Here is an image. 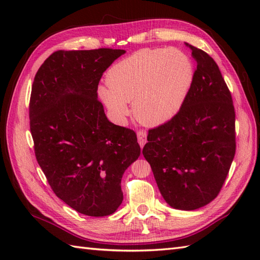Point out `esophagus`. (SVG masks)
<instances>
[{"mask_svg": "<svg viewBox=\"0 0 260 260\" xmlns=\"http://www.w3.org/2000/svg\"><path fill=\"white\" fill-rule=\"evenodd\" d=\"M137 140H139V144L141 147L144 146L146 143V132L143 129L137 131Z\"/></svg>", "mask_w": 260, "mask_h": 260, "instance_id": "esophagus-1", "label": "esophagus"}]
</instances>
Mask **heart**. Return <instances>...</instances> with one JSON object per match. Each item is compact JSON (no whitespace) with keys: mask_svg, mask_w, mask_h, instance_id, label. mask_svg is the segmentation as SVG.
I'll list each match as a JSON object with an SVG mask.
<instances>
[{"mask_svg":"<svg viewBox=\"0 0 260 260\" xmlns=\"http://www.w3.org/2000/svg\"><path fill=\"white\" fill-rule=\"evenodd\" d=\"M193 68L179 49H145L115 63L107 73V86L99 96L115 118L128 114L146 125H159L179 112L190 89Z\"/></svg>","mask_w":260,"mask_h":260,"instance_id":"heart-1","label":"heart"}]
</instances>
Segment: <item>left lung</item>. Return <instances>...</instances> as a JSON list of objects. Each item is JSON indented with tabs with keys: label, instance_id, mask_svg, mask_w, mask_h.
Masks as SVG:
<instances>
[{
	"label": "left lung",
	"instance_id": "8db88e82",
	"mask_svg": "<svg viewBox=\"0 0 260 260\" xmlns=\"http://www.w3.org/2000/svg\"><path fill=\"white\" fill-rule=\"evenodd\" d=\"M191 48L197 61L180 110L148 131L143 155L150 163L164 200L180 210H196L219 194L236 153L233 97L218 64Z\"/></svg>",
	"mask_w": 260,
	"mask_h": 260
}]
</instances>
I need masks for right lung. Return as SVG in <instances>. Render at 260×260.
Masks as SVG:
<instances>
[{"label": "right lung", "mask_w": 260, "mask_h": 260, "mask_svg": "<svg viewBox=\"0 0 260 260\" xmlns=\"http://www.w3.org/2000/svg\"><path fill=\"white\" fill-rule=\"evenodd\" d=\"M121 49L58 50L32 84L29 116L37 161L59 199L79 213L105 217L123 201L120 181L139 158L133 129L107 119L97 90Z\"/></svg>", "instance_id": "add662e5"}]
</instances>
